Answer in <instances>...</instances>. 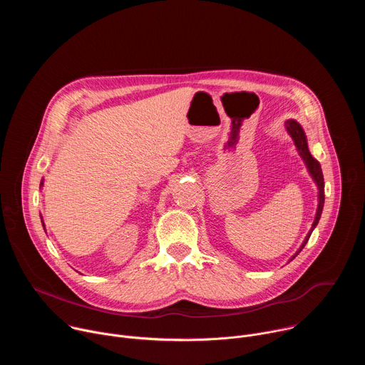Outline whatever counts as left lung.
I'll return each mask as SVG.
<instances>
[{
    "mask_svg": "<svg viewBox=\"0 0 365 365\" xmlns=\"http://www.w3.org/2000/svg\"><path fill=\"white\" fill-rule=\"evenodd\" d=\"M286 130H287V133L290 134V137H292V140H293V143H294V145H296V150H297L299 154H300L302 160L304 162L306 169H307L310 178L314 179V182H315L317 186H318V207H317V214H315L314 224H312V228L309 230V232H307V235L304 237V240H303L302 245L299 247V250H297V251L294 252V255L289 259V262H292V259L303 250V247L306 245V242H307V240H309L312 231H314V230L317 228V225H318V222H319V220H321L322 210H324V203H325V193H324L325 183H324V175H322V169H321L319 162H318V160L314 158V155L310 154V151H309L306 134H304L302 125H300L297 121H294V120H287V121H286Z\"/></svg>",
    "mask_w": 365,
    "mask_h": 365,
    "instance_id": "8db88e82",
    "label": "left lung"
}]
</instances>
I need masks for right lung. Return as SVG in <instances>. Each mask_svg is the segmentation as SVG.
Returning a JSON list of instances; mask_svg holds the SVG:
<instances>
[{
    "mask_svg": "<svg viewBox=\"0 0 365 365\" xmlns=\"http://www.w3.org/2000/svg\"><path fill=\"white\" fill-rule=\"evenodd\" d=\"M41 186H43V180L40 182V187H41ZM40 218H41V217H40ZM41 224H43V228H44V222H43V221H41Z\"/></svg>",
    "mask_w": 365,
    "mask_h": 365,
    "instance_id": "add662e5",
    "label": "right lung"
}]
</instances>
